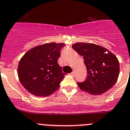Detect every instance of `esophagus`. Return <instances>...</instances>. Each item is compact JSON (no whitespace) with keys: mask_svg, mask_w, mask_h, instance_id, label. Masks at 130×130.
Masks as SVG:
<instances>
[{"mask_svg":"<svg viewBox=\"0 0 130 130\" xmlns=\"http://www.w3.org/2000/svg\"><path fill=\"white\" fill-rule=\"evenodd\" d=\"M70 75H71V76H74V72H71V73H70Z\"/></svg>","mask_w":130,"mask_h":130,"instance_id":"esophagus-1","label":"esophagus"}]
</instances>
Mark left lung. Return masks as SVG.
I'll list each match as a JSON object with an SVG mask.
<instances>
[{
  "mask_svg": "<svg viewBox=\"0 0 130 130\" xmlns=\"http://www.w3.org/2000/svg\"><path fill=\"white\" fill-rule=\"evenodd\" d=\"M72 46L83 56L88 74L84 82L77 83L79 89L92 95H100L110 89L120 72L116 56L94 43H76Z\"/></svg>",
  "mask_w": 130,
  "mask_h": 130,
  "instance_id": "left-lung-1",
  "label": "left lung"
}]
</instances>
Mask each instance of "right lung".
Segmentation results:
<instances>
[{"label": "right lung", "mask_w": 130, "mask_h": 130, "mask_svg": "<svg viewBox=\"0 0 130 130\" xmlns=\"http://www.w3.org/2000/svg\"><path fill=\"white\" fill-rule=\"evenodd\" d=\"M64 43H45L32 48L20 59L17 74L23 87L36 96H48L59 89L65 73L58 63Z\"/></svg>", "instance_id": "1"}]
</instances>
